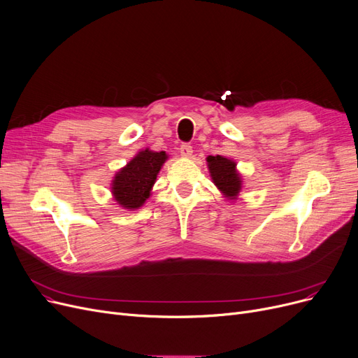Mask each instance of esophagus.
I'll list each match as a JSON object with an SVG mask.
<instances>
[{
	"mask_svg": "<svg viewBox=\"0 0 358 358\" xmlns=\"http://www.w3.org/2000/svg\"><path fill=\"white\" fill-rule=\"evenodd\" d=\"M180 153H181L182 158H190L192 153H193V148L189 143H182L180 146Z\"/></svg>",
	"mask_w": 358,
	"mask_h": 358,
	"instance_id": "esophagus-1",
	"label": "esophagus"
}]
</instances>
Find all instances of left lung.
<instances>
[{"label": "left lung", "instance_id": "8db88e82", "mask_svg": "<svg viewBox=\"0 0 358 358\" xmlns=\"http://www.w3.org/2000/svg\"><path fill=\"white\" fill-rule=\"evenodd\" d=\"M206 161L213 184L220 189V192L225 197L236 199L241 190L243 184L241 176L237 171V164L232 159L221 157V155L208 157Z\"/></svg>", "mask_w": 358, "mask_h": 358}]
</instances>
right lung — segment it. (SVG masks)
<instances>
[{
    "label": "right lung",
    "instance_id": "add662e5",
    "mask_svg": "<svg viewBox=\"0 0 358 358\" xmlns=\"http://www.w3.org/2000/svg\"><path fill=\"white\" fill-rule=\"evenodd\" d=\"M166 158L165 152L149 149L138 152L113 180L111 192L117 203L133 210L143 206Z\"/></svg>",
    "mask_w": 358,
    "mask_h": 358
}]
</instances>
